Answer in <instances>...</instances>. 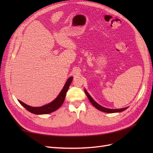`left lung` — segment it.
Returning a JSON list of instances; mask_svg holds the SVG:
<instances>
[{"instance_id":"8db88e82","label":"left lung","mask_w":153,"mask_h":153,"mask_svg":"<svg viewBox=\"0 0 153 153\" xmlns=\"http://www.w3.org/2000/svg\"><path fill=\"white\" fill-rule=\"evenodd\" d=\"M85 91V94L87 96V98H89V101H91V103L92 104V105H93L95 108H96L98 110H100V111H102V112H106V113H115V112H123V111L125 110L126 108H128V107H126V108H119V109H110V108H105V107H103V106H101L100 105H99L98 103H97L96 101L92 99V97L89 95V94L88 93V92H87L86 90H84Z\"/></svg>"}]
</instances>
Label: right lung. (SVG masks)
Here are the masks:
<instances>
[{"instance_id":"add662e5","label":"right lung","mask_w":153,"mask_h":153,"mask_svg":"<svg viewBox=\"0 0 153 153\" xmlns=\"http://www.w3.org/2000/svg\"><path fill=\"white\" fill-rule=\"evenodd\" d=\"M72 80L73 77H69L66 81L63 89H62V91L60 92L57 98H55L52 102H51L47 105H45L42 106H39V107H33V106H30L29 105H26L24 103H23L20 100H18V101H19V103L24 106L26 110H27L29 112L32 114L39 115L52 113L54 112V111L57 110L58 108H59L62 105L64 100H65L66 92L69 89V87L70 85Z\"/></svg>"}]
</instances>
